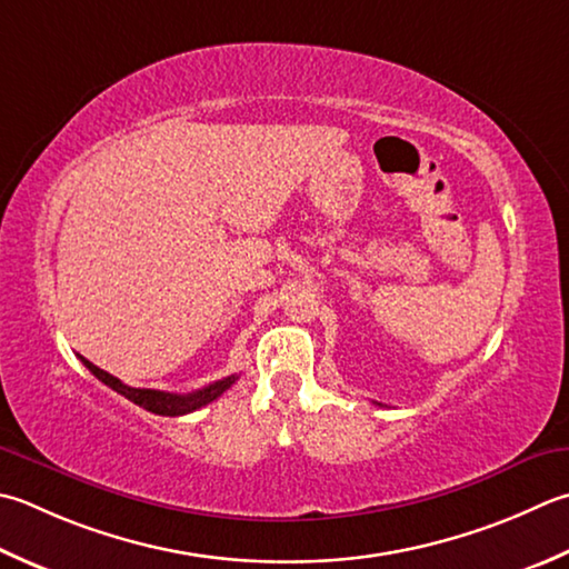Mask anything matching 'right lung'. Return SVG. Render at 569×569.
Masks as SVG:
<instances>
[{
  "label": "right lung",
  "mask_w": 569,
  "mask_h": 569,
  "mask_svg": "<svg viewBox=\"0 0 569 569\" xmlns=\"http://www.w3.org/2000/svg\"><path fill=\"white\" fill-rule=\"evenodd\" d=\"M81 358V355H78ZM81 362L91 370L100 382L108 385L110 389H116L118 395H122L126 399H130L132 405H138L142 409L152 411V415H160V417H182L189 415V411H197L207 407L209 402H214L217 397H221L227 392V389L239 380L237 375H229L224 380H219L214 385H207L202 389H197V392H189V395H174V392H160V389H140V387H128L122 385L118 377H113L106 370H100L93 362H88L86 358H81Z\"/></svg>",
  "instance_id": "obj_1"
}]
</instances>
